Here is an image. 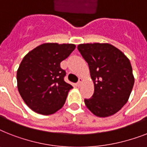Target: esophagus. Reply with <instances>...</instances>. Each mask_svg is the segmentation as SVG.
<instances>
[{
  "instance_id": "obj_1",
  "label": "esophagus",
  "mask_w": 147,
  "mask_h": 147,
  "mask_svg": "<svg viewBox=\"0 0 147 147\" xmlns=\"http://www.w3.org/2000/svg\"><path fill=\"white\" fill-rule=\"evenodd\" d=\"M82 78H79V79H78V82L76 83V85H77L78 87H79V86L82 84Z\"/></svg>"
}]
</instances>
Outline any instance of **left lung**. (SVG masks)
I'll return each instance as SVG.
<instances>
[{
    "label": "left lung",
    "instance_id": "1",
    "mask_svg": "<svg viewBox=\"0 0 147 147\" xmlns=\"http://www.w3.org/2000/svg\"><path fill=\"white\" fill-rule=\"evenodd\" d=\"M78 50L88 63L94 83L93 96L84 99L86 107L98 117L114 115L127 102L133 88L130 60L109 44H82Z\"/></svg>",
    "mask_w": 147,
    "mask_h": 147
}]
</instances>
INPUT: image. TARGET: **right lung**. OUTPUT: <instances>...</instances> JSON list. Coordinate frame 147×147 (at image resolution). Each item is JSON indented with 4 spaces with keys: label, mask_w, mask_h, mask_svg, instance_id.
I'll use <instances>...</instances> for the list:
<instances>
[{
    "label": "right lung",
    "mask_w": 147,
    "mask_h": 147,
    "mask_svg": "<svg viewBox=\"0 0 147 147\" xmlns=\"http://www.w3.org/2000/svg\"><path fill=\"white\" fill-rule=\"evenodd\" d=\"M75 48L72 44L47 43L33 49L22 60L16 74L18 90L35 113L51 115L64 105L73 87L65 82L66 72L60 63Z\"/></svg>",
    "instance_id": "1"
}]
</instances>
